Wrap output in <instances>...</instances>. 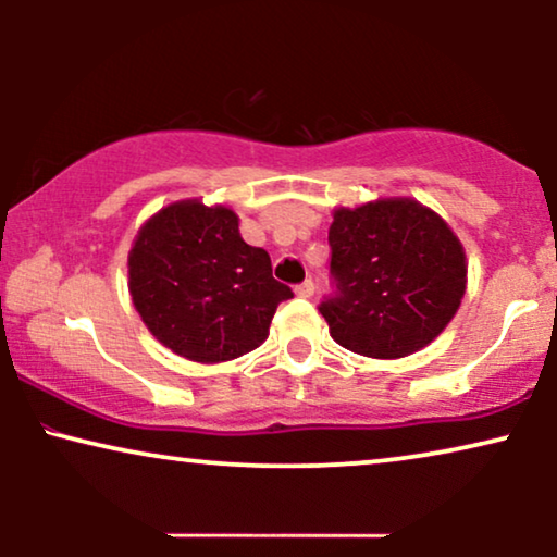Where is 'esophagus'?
Segmentation results:
<instances>
[{
    "instance_id": "obj_1",
    "label": "esophagus",
    "mask_w": 557,
    "mask_h": 557,
    "mask_svg": "<svg viewBox=\"0 0 557 557\" xmlns=\"http://www.w3.org/2000/svg\"><path fill=\"white\" fill-rule=\"evenodd\" d=\"M294 292H296V296H301V299H309V296H314V281H311V278L301 281V284L296 286Z\"/></svg>"
}]
</instances>
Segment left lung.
<instances>
[{
    "label": "left lung",
    "mask_w": 557,
    "mask_h": 557,
    "mask_svg": "<svg viewBox=\"0 0 557 557\" xmlns=\"http://www.w3.org/2000/svg\"><path fill=\"white\" fill-rule=\"evenodd\" d=\"M334 292L319 311L342 347L395 360L436 339L459 309L467 258L436 212L416 200H377L334 212Z\"/></svg>",
    "instance_id": "obj_1"
}]
</instances>
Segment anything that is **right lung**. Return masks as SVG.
<instances>
[{"label":"right lung","instance_id":"obj_1","mask_svg":"<svg viewBox=\"0 0 557 557\" xmlns=\"http://www.w3.org/2000/svg\"><path fill=\"white\" fill-rule=\"evenodd\" d=\"M128 292L149 332L195 362L256 349L294 292L273 278L263 248L240 238L238 215L197 200L159 210L128 253Z\"/></svg>","mask_w":557,"mask_h":557}]
</instances>
